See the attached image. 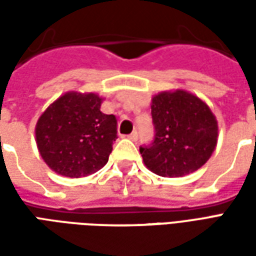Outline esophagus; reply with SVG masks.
Wrapping results in <instances>:
<instances>
[{
    "label": "esophagus",
    "instance_id": "1",
    "mask_svg": "<svg viewBox=\"0 0 256 256\" xmlns=\"http://www.w3.org/2000/svg\"><path fill=\"white\" fill-rule=\"evenodd\" d=\"M128 137L132 140V141H137V138H138V133H137V132H133L132 134H128Z\"/></svg>",
    "mask_w": 256,
    "mask_h": 256
}]
</instances>
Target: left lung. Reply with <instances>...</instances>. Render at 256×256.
Returning <instances> with one entry per match:
<instances>
[{"label": "left lung", "mask_w": 256, "mask_h": 256, "mask_svg": "<svg viewBox=\"0 0 256 256\" xmlns=\"http://www.w3.org/2000/svg\"><path fill=\"white\" fill-rule=\"evenodd\" d=\"M155 136L140 146L145 166L160 177H182L196 172L212 155L218 124L212 112L196 96L184 90L152 98Z\"/></svg>", "instance_id": "8db88e82"}]
</instances>
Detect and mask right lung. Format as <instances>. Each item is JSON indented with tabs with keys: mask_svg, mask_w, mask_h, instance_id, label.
I'll use <instances>...</instances> for the list:
<instances>
[{
	"mask_svg": "<svg viewBox=\"0 0 256 256\" xmlns=\"http://www.w3.org/2000/svg\"><path fill=\"white\" fill-rule=\"evenodd\" d=\"M101 101L94 93H67L42 114L36 145L53 172L79 178L106 166L118 138V120L100 111Z\"/></svg>",
	"mask_w": 256,
	"mask_h": 256,
	"instance_id": "right-lung-1",
	"label": "right lung"
}]
</instances>
